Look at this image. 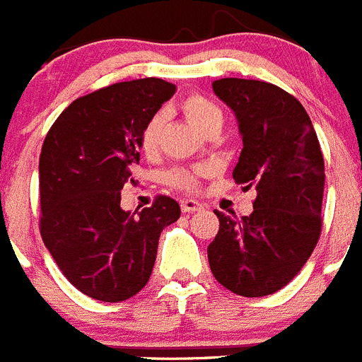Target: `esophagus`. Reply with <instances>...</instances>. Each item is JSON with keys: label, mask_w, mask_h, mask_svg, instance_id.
<instances>
[{"label": "esophagus", "mask_w": 362, "mask_h": 362, "mask_svg": "<svg viewBox=\"0 0 362 362\" xmlns=\"http://www.w3.org/2000/svg\"><path fill=\"white\" fill-rule=\"evenodd\" d=\"M180 209H182V213H194V211H200V209H202V204L197 202V200L184 199V200H180Z\"/></svg>", "instance_id": "obj_1"}]
</instances>
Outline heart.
Segmentation results:
<instances>
[{
    "mask_svg": "<svg viewBox=\"0 0 362 362\" xmlns=\"http://www.w3.org/2000/svg\"><path fill=\"white\" fill-rule=\"evenodd\" d=\"M182 109L187 115L193 124L199 125L204 133L209 131L211 127L222 125L224 122V115L220 111V107L213 103L211 100L202 96V94H189L185 96L182 102ZM160 133H162V115L151 116L147 124L144 125L142 133H140V149L146 153L147 156H153L158 151L160 146ZM204 173L202 168L194 169H171L168 173V182L182 191H193L199 185V177Z\"/></svg>",
    "mask_w": 362,
    "mask_h": 362,
    "instance_id": "1",
    "label": "heart"
}]
</instances>
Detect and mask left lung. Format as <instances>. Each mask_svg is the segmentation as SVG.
<instances>
[{"label": "left lung", "mask_w": 362, "mask_h": 362, "mask_svg": "<svg viewBox=\"0 0 362 362\" xmlns=\"http://www.w3.org/2000/svg\"><path fill=\"white\" fill-rule=\"evenodd\" d=\"M213 90L237 115L242 134L237 184L255 187L253 213L215 211L218 233L207 246L220 284L242 297L282 290L315 250L322 229L325 158L303 103L260 80L222 78Z\"/></svg>", "instance_id": "left-lung-1"}]
</instances>
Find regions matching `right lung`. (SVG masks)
<instances>
[{
  "label": "right lung",
  "instance_id": "right-lung-1",
  "mask_svg": "<svg viewBox=\"0 0 362 362\" xmlns=\"http://www.w3.org/2000/svg\"><path fill=\"white\" fill-rule=\"evenodd\" d=\"M177 87L160 78L120 81L74 100L56 118L40 155V233L67 281L102 303L127 300L149 281L158 238L180 218L177 200L120 207L134 182L140 133Z\"/></svg>",
  "mask_w": 362,
  "mask_h": 362
}]
</instances>
